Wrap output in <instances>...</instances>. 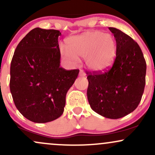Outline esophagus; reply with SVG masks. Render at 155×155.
Returning a JSON list of instances; mask_svg holds the SVG:
<instances>
[{
    "mask_svg": "<svg viewBox=\"0 0 155 155\" xmlns=\"http://www.w3.org/2000/svg\"><path fill=\"white\" fill-rule=\"evenodd\" d=\"M85 75H86V74H85V73L82 70H80L79 76H81V77H84V76H85Z\"/></svg>",
    "mask_w": 155,
    "mask_h": 155,
    "instance_id": "1",
    "label": "esophagus"
}]
</instances>
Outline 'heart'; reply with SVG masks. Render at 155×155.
I'll return each mask as SVG.
<instances>
[{"mask_svg":"<svg viewBox=\"0 0 155 155\" xmlns=\"http://www.w3.org/2000/svg\"><path fill=\"white\" fill-rule=\"evenodd\" d=\"M65 49L60 54L64 60L75 64L84 58L87 67L95 72L107 70L116 58L117 45L111 34L101 31H88L65 40Z\"/></svg>","mask_w":155,"mask_h":155,"instance_id":"b5f03b06","label":"heart"}]
</instances>
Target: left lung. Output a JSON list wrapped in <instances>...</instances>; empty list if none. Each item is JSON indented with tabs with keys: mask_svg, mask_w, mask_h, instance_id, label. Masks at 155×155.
Here are the masks:
<instances>
[{
	"mask_svg": "<svg viewBox=\"0 0 155 155\" xmlns=\"http://www.w3.org/2000/svg\"><path fill=\"white\" fill-rule=\"evenodd\" d=\"M108 29L116 39V59L108 71L89 73L87 95L94 111L115 120L129 114L139 104L144 90L147 64L140 47L131 37L115 28Z\"/></svg>",
	"mask_w": 155,
	"mask_h": 155,
	"instance_id": "1",
	"label": "left lung"
}]
</instances>
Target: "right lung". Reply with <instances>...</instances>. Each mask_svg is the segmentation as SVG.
Masks as SVG:
<instances>
[{"instance_id": "right-lung-1", "label": "right lung", "mask_w": 155, "mask_h": 155, "mask_svg": "<svg viewBox=\"0 0 155 155\" xmlns=\"http://www.w3.org/2000/svg\"><path fill=\"white\" fill-rule=\"evenodd\" d=\"M57 30L35 28L19 42L10 68V91L18 111L36 123L63 114L65 96L79 70L60 67Z\"/></svg>"}]
</instances>
